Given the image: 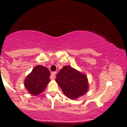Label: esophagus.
Returning <instances> with one entry per match:
<instances>
[{
    "label": "esophagus",
    "mask_w": 127,
    "mask_h": 127,
    "mask_svg": "<svg viewBox=\"0 0 127 127\" xmlns=\"http://www.w3.org/2000/svg\"><path fill=\"white\" fill-rule=\"evenodd\" d=\"M56 71H53L51 73V77L52 79H54L56 78Z\"/></svg>",
    "instance_id": "34e87169"
}]
</instances>
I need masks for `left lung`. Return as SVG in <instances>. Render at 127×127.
<instances>
[{
    "label": "left lung",
    "instance_id": "left-lung-1",
    "mask_svg": "<svg viewBox=\"0 0 127 127\" xmlns=\"http://www.w3.org/2000/svg\"><path fill=\"white\" fill-rule=\"evenodd\" d=\"M55 80L64 94L71 100L84 95L89 88L87 76L69 65L60 70Z\"/></svg>",
    "mask_w": 127,
    "mask_h": 127
}]
</instances>
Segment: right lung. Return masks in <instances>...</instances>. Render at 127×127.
Listing matches in <instances>:
<instances>
[{"label": "right lung", "mask_w": 127, "mask_h": 127, "mask_svg": "<svg viewBox=\"0 0 127 127\" xmlns=\"http://www.w3.org/2000/svg\"><path fill=\"white\" fill-rule=\"evenodd\" d=\"M50 72L49 70L42 65L34 67L32 72L26 77L24 86L29 94L33 95H39L42 93L50 82Z\"/></svg>", "instance_id": "1"}]
</instances>
